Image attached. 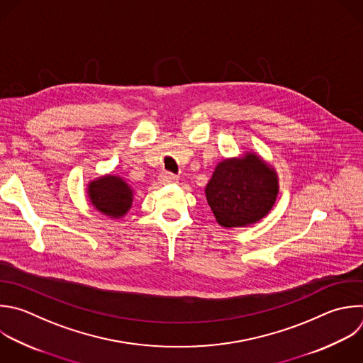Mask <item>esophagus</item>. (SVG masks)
I'll return each mask as SVG.
<instances>
[{"label":"esophagus","mask_w":363,"mask_h":363,"mask_svg":"<svg viewBox=\"0 0 363 363\" xmlns=\"http://www.w3.org/2000/svg\"><path fill=\"white\" fill-rule=\"evenodd\" d=\"M160 179H161L162 184H175V182H178V177L171 174V172H162L160 175Z\"/></svg>","instance_id":"obj_1"}]
</instances>
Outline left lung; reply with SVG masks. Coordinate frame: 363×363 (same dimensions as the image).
Wrapping results in <instances>:
<instances>
[{"label":"left lung","instance_id":"8db88e82","mask_svg":"<svg viewBox=\"0 0 363 363\" xmlns=\"http://www.w3.org/2000/svg\"><path fill=\"white\" fill-rule=\"evenodd\" d=\"M278 192L275 169L254 152L219 162L205 188L206 201L223 228L261 220L272 209Z\"/></svg>","mask_w":363,"mask_h":363}]
</instances>
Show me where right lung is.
Wrapping results in <instances>:
<instances>
[{
    "mask_svg": "<svg viewBox=\"0 0 363 363\" xmlns=\"http://www.w3.org/2000/svg\"><path fill=\"white\" fill-rule=\"evenodd\" d=\"M88 198L108 218H123L133 206V188L116 175H104L88 184Z\"/></svg>",
    "mask_w": 363,
    "mask_h": 363,
    "instance_id": "1",
    "label": "right lung"
}]
</instances>
